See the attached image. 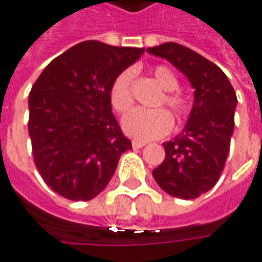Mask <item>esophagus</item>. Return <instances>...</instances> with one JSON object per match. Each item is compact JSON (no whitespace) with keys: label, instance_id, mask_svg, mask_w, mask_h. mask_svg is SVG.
Here are the masks:
<instances>
[{"label":"esophagus","instance_id":"esophagus-1","mask_svg":"<svg viewBox=\"0 0 262 262\" xmlns=\"http://www.w3.org/2000/svg\"><path fill=\"white\" fill-rule=\"evenodd\" d=\"M132 146H133V148H142L146 146V143L139 142V140H133V142H132Z\"/></svg>","mask_w":262,"mask_h":262}]
</instances>
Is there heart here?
<instances>
[{"mask_svg":"<svg viewBox=\"0 0 262 262\" xmlns=\"http://www.w3.org/2000/svg\"><path fill=\"white\" fill-rule=\"evenodd\" d=\"M153 77L163 90L164 97L160 99L159 105H167L171 114L178 122H181L188 115V103L184 98L176 92L178 90V78L167 66H157L153 69ZM133 70L126 69L115 77L109 86V102L111 106L125 114L133 105V92H132ZM122 127L127 136L136 140H154L165 136L172 127L171 115L163 108L143 109L136 108L130 111L122 120Z\"/></svg>","mask_w":262,"mask_h":262,"instance_id":"obj_1","label":"heart"}]
</instances>
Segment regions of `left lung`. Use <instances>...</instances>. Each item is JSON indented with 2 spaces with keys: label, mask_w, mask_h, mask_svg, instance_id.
<instances>
[{
  "label": "left lung",
  "mask_w": 262,
  "mask_h": 262,
  "mask_svg": "<svg viewBox=\"0 0 262 262\" xmlns=\"http://www.w3.org/2000/svg\"><path fill=\"white\" fill-rule=\"evenodd\" d=\"M187 75L195 101L182 133L165 142V159L153 170L159 187L171 196L195 199L219 181L230 150L237 97L217 66L174 42L148 48Z\"/></svg>",
  "instance_id": "obj_1"
}]
</instances>
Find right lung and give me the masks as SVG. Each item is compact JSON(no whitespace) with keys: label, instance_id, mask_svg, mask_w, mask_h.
I'll return each instance as SVG.
<instances>
[{"label":"right lung","instance_id":"obj_1","mask_svg":"<svg viewBox=\"0 0 262 262\" xmlns=\"http://www.w3.org/2000/svg\"><path fill=\"white\" fill-rule=\"evenodd\" d=\"M143 52L85 40L52 60L35 81L28 122L32 154L54 192L70 201L95 198L132 148L112 114L109 86Z\"/></svg>","mask_w":262,"mask_h":262}]
</instances>
